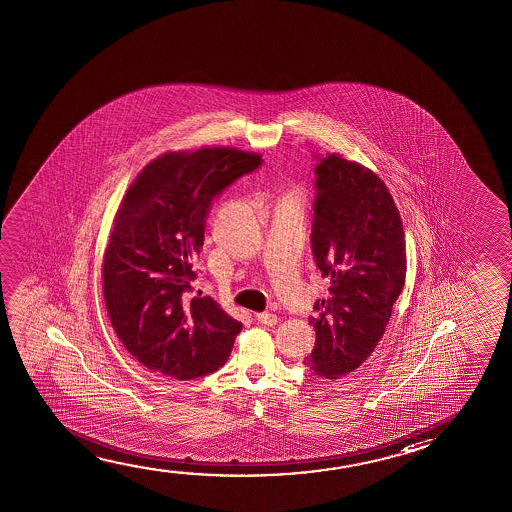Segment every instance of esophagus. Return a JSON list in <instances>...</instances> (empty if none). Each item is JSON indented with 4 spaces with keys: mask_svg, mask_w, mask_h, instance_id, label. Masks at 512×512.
Here are the masks:
<instances>
[{
    "mask_svg": "<svg viewBox=\"0 0 512 512\" xmlns=\"http://www.w3.org/2000/svg\"><path fill=\"white\" fill-rule=\"evenodd\" d=\"M255 320L259 324H264V326H275L276 322H278V317L273 315V313H257Z\"/></svg>",
    "mask_w": 512,
    "mask_h": 512,
    "instance_id": "obj_1",
    "label": "esophagus"
}]
</instances>
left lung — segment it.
Returning <instances> with one entry per match:
<instances>
[{"label": "left lung", "mask_w": 512, "mask_h": 512, "mask_svg": "<svg viewBox=\"0 0 512 512\" xmlns=\"http://www.w3.org/2000/svg\"><path fill=\"white\" fill-rule=\"evenodd\" d=\"M312 253L329 297L313 304L317 340L304 366L320 377L349 375L386 333L403 290L407 259L400 213L382 179L359 163L315 156Z\"/></svg>", "instance_id": "8db88e82"}]
</instances>
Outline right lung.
I'll use <instances>...</instances> for the list:
<instances>
[{
	"label": "right lung",
	"instance_id": "right-lung-1",
	"mask_svg": "<svg viewBox=\"0 0 512 512\" xmlns=\"http://www.w3.org/2000/svg\"><path fill=\"white\" fill-rule=\"evenodd\" d=\"M260 165L230 148L167 153L128 188L105 250L104 297L119 340L148 370L190 380L229 359L243 324L193 294V262L216 197Z\"/></svg>",
	"mask_w": 512,
	"mask_h": 512
}]
</instances>
